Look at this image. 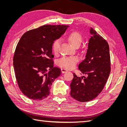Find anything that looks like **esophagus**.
Listing matches in <instances>:
<instances>
[{
    "label": "esophagus",
    "mask_w": 127,
    "mask_h": 127,
    "mask_svg": "<svg viewBox=\"0 0 127 127\" xmlns=\"http://www.w3.org/2000/svg\"><path fill=\"white\" fill-rule=\"evenodd\" d=\"M61 71H62V73H64V72H66L68 71V70H66V69H64V68H62L61 69Z\"/></svg>",
    "instance_id": "obj_1"
}]
</instances>
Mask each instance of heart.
Returning <instances> with one entry per match:
<instances>
[{
    "label": "heart",
    "mask_w": 127,
    "mask_h": 127,
    "mask_svg": "<svg viewBox=\"0 0 127 127\" xmlns=\"http://www.w3.org/2000/svg\"><path fill=\"white\" fill-rule=\"evenodd\" d=\"M66 39L72 46L75 47H78L82 41V36L79 32L74 31L67 35ZM60 45L61 41L59 39H56L53 41L52 48L54 53L57 54L58 52ZM78 61H79V58L77 56L64 57L59 60L58 65L62 68L71 69L76 65Z\"/></svg>",
    "instance_id": "1"
}]
</instances>
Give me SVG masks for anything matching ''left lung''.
I'll return each instance as SVG.
<instances>
[{"label":"left lung","instance_id":"obj_1","mask_svg":"<svg viewBox=\"0 0 127 127\" xmlns=\"http://www.w3.org/2000/svg\"><path fill=\"white\" fill-rule=\"evenodd\" d=\"M86 57L79 65V70L87 77H78L73 73L70 83V95L80 102L95 98L103 90L111 71L109 46L106 40L91 28Z\"/></svg>","mask_w":127,"mask_h":127}]
</instances>
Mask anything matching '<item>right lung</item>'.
<instances>
[{
	"instance_id": "obj_1",
	"label": "right lung",
	"mask_w": 127,
	"mask_h": 127,
	"mask_svg": "<svg viewBox=\"0 0 127 127\" xmlns=\"http://www.w3.org/2000/svg\"><path fill=\"white\" fill-rule=\"evenodd\" d=\"M68 26L44 25L24 34L19 40L13 58L17 84L31 99L47 97L54 81L61 74L53 65V41L65 33Z\"/></svg>"
}]
</instances>
